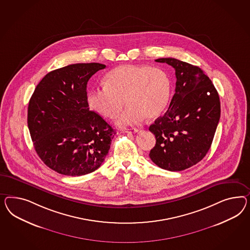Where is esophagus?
Returning a JSON list of instances; mask_svg holds the SVG:
<instances>
[{
    "mask_svg": "<svg viewBox=\"0 0 250 250\" xmlns=\"http://www.w3.org/2000/svg\"><path fill=\"white\" fill-rule=\"evenodd\" d=\"M138 131H139V129L137 128H127L125 130V133H131V134H132V133H137Z\"/></svg>",
    "mask_w": 250,
    "mask_h": 250,
    "instance_id": "34e87169",
    "label": "esophagus"
}]
</instances>
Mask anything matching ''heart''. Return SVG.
<instances>
[{
	"instance_id": "1",
	"label": "heart",
	"mask_w": 250,
	"mask_h": 250,
	"mask_svg": "<svg viewBox=\"0 0 250 250\" xmlns=\"http://www.w3.org/2000/svg\"><path fill=\"white\" fill-rule=\"evenodd\" d=\"M104 85L88 92L89 106L106 118H115L125 104L128 106L119 115L120 125H134L147 118H155L168 103L171 83L160 68L145 64H124L109 71Z\"/></svg>"
}]
</instances>
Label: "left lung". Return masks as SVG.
<instances>
[{
    "instance_id": "8db88e82",
    "label": "left lung",
    "mask_w": 250,
    "mask_h": 250,
    "mask_svg": "<svg viewBox=\"0 0 250 250\" xmlns=\"http://www.w3.org/2000/svg\"><path fill=\"white\" fill-rule=\"evenodd\" d=\"M176 70V93L166 114L149 130L156 143L149 156L159 167L182 171L208 152L220 118V100L202 70L175 58H159Z\"/></svg>"
}]
</instances>
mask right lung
<instances>
[{"instance_id": "1", "label": "right lung", "mask_w": 250, "mask_h": 250, "mask_svg": "<svg viewBox=\"0 0 250 250\" xmlns=\"http://www.w3.org/2000/svg\"><path fill=\"white\" fill-rule=\"evenodd\" d=\"M105 68L74 63L48 73L28 105V128L37 155L64 176L92 173L104 161L115 135L100 115L89 110L87 82Z\"/></svg>"}]
</instances>
